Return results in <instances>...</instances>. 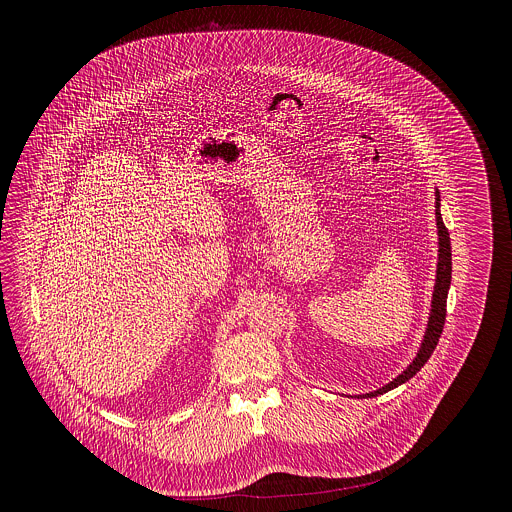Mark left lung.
<instances>
[{"label":"left lung","instance_id":"left-lung-1","mask_svg":"<svg viewBox=\"0 0 512 512\" xmlns=\"http://www.w3.org/2000/svg\"><path fill=\"white\" fill-rule=\"evenodd\" d=\"M436 222H438L439 250H438V272H436V286H434V297H432V309H430V319H428V329L422 341V347L416 355V359L408 365V368L398 374L392 382L384 384L382 388L361 394V398H372V396H380L400 384H404L406 380H410L422 366L428 363V359L432 357L436 345H438L441 331H443V323H445V307H447V292H449V284H451V242H449V232L441 220L439 213V191H436ZM359 398V396H357Z\"/></svg>","mask_w":512,"mask_h":512}]
</instances>
